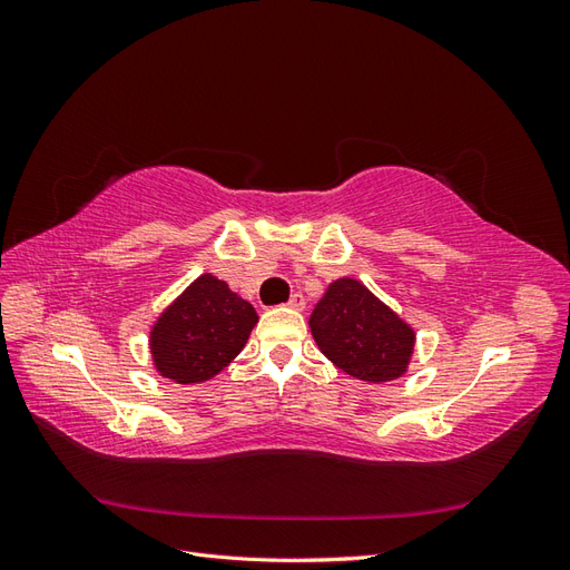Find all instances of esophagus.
<instances>
[{"label": "esophagus", "mask_w": 570, "mask_h": 570, "mask_svg": "<svg viewBox=\"0 0 570 570\" xmlns=\"http://www.w3.org/2000/svg\"><path fill=\"white\" fill-rule=\"evenodd\" d=\"M304 304H306V299H304L302 292H295V295H292L289 302H287V306H289V308H297V312H302Z\"/></svg>", "instance_id": "34e87169"}]
</instances>
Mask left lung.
Masks as SVG:
<instances>
[{
    "label": "left lung",
    "mask_w": 570,
    "mask_h": 570,
    "mask_svg": "<svg viewBox=\"0 0 570 570\" xmlns=\"http://www.w3.org/2000/svg\"><path fill=\"white\" fill-rule=\"evenodd\" d=\"M308 325L318 350L337 368L366 383L404 375L416 344L413 327L354 278L327 285Z\"/></svg>",
    "instance_id": "1"
}]
</instances>
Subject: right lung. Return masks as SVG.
Here are the masks:
<instances>
[{"mask_svg":"<svg viewBox=\"0 0 570 570\" xmlns=\"http://www.w3.org/2000/svg\"><path fill=\"white\" fill-rule=\"evenodd\" d=\"M256 321L247 299L204 273L151 325L154 368L178 385L212 381L243 352Z\"/></svg>","mask_w":570,"mask_h":570,"instance_id":"1","label":"right lung"}]
</instances>
